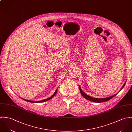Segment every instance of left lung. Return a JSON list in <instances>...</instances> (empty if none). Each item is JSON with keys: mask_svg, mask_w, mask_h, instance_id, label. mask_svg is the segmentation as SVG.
Instances as JSON below:
<instances>
[{"mask_svg": "<svg viewBox=\"0 0 132 132\" xmlns=\"http://www.w3.org/2000/svg\"><path fill=\"white\" fill-rule=\"evenodd\" d=\"M126 82H127V81L125 82V84H123V85L122 86V87H121V89H120V91H121L122 89V88L124 87V86H125V85H126ZM79 90H80V93H81V94L82 95V96L84 97V98H85L86 99H87V100H89V101H91V102H95V103H102V102H107V101H109L110 100H111V98H112L113 97H114L116 95H117L119 92H120V91L118 92V93H116V94H115L114 95H113L112 96H109V97H106V98H94V97H91V96H89V95H88L87 94H86L82 90H81V88H80V86L79 85Z\"/></svg>", "mask_w": 132, "mask_h": 132, "instance_id": "obj_1", "label": "left lung"}]
</instances>
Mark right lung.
I'll return each mask as SVG.
<instances>
[{
	"instance_id": "add662e5",
	"label": "right lung",
	"mask_w": 132,
	"mask_h": 132,
	"mask_svg": "<svg viewBox=\"0 0 132 132\" xmlns=\"http://www.w3.org/2000/svg\"><path fill=\"white\" fill-rule=\"evenodd\" d=\"M57 89H56V90L55 91L54 93L53 94L52 96H51L50 97H49V98H46V99H45V100H42V101H32L27 100H26V99L22 98H21V97H20L21 98H22V100H23L24 101H26L28 102H30V103H43V102H46V101H49V100H50L51 99H52V98H53V96H54L55 95V94L56 93V92H57Z\"/></svg>"
}]
</instances>
